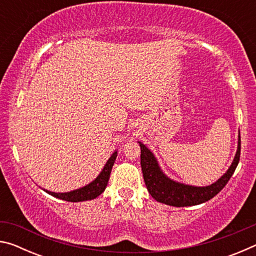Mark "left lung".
Wrapping results in <instances>:
<instances>
[{
  "mask_svg": "<svg viewBox=\"0 0 256 256\" xmlns=\"http://www.w3.org/2000/svg\"><path fill=\"white\" fill-rule=\"evenodd\" d=\"M141 148V168L146 188L156 201L172 206H198L216 196L230 180L240 157V136L235 157L227 172L214 183L206 186H194L172 180L162 172L152 151L142 142L138 141Z\"/></svg>",
  "mask_w": 256,
  "mask_h": 256,
  "instance_id": "obj_1",
  "label": "left lung"
}]
</instances>
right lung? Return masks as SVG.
I'll return each instance as SVG.
<instances>
[{
    "mask_svg": "<svg viewBox=\"0 0 256 256\" xmlns=\"http://www.w3.org/2000/svg\"><path fill=\"white\" fill-rule=\"evenodd\" d=\"M116 157H118V150H115L114 152L110 154V159L107 160V162L104 166L102 170L99 172V175L94 178L92 182H90L89 184L84 185V188H76L70 190V192H64V193H55L50 192V190H47L42 188L46 193H48L50 196L60 198V200L68 201V202H82V201H88V200H94L97 196H100V194L105 190L108 180H110V172L112 168V164H114Z\"/></svg>",
    "mask_w": 256,
    "mask_h": 256,
    "instance_id": "obj_1",
    "label": "right lung"
}]
</instances>
